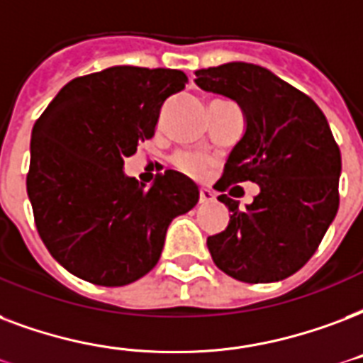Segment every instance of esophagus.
I'll list each match as a JSON object with an SVG mask.
<instances>
[{
	"label": "esophagus",
	"instance_id": "obj_1",
	"mask_svg": "<svg viewBox=\"0 0 363 363\" xmlns=\"http://www.w3.org/2000/svg\"><path fill=\"white\" fill-rule=\"evenodd\" d=\"M215 200V196L209 188H201L200 190V203H209V201Z\"/></svg>",
	"mask_w": 363,
	"mask_h": 363
}]
</instances>
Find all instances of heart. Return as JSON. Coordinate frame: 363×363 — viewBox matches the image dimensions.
Listing matches in <instances>:
<instances>
[{
    "label": "heart",
    "mask_w": 363,
    "mask_h": 363,
    "mask_svg": "<svg viewBox=\"0 0 363 363\" xmlns=\"http://www.w3.org/2000/svg\"><path fill=\"white\" fill-rule=\"evenodd\" d=\"M173 162L181 171L190 173V175H201V171L206 167V157L200 154H194V152H179Z\"/></svg>",
    "instance_id": "heart-1"
}]
</instances>
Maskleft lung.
I'll use <instances>...</instances> for the list:
<instances>
[{"instance_id": "obj_1", "label": "left lung", "mask_w": 363, "mask_h": 363, "mask_svg": "<svg viewBox=\"0 0 363 363\" xmlns=\"http://www.w3.org/2000/svg\"><path fill=\"white\" fill-rule=\"evenodd\" d=\"M194 74L200 89L238 102L245 123L215 186L261 188L245 209L218 196L232 215L207 249L240 281L286 280L314 255L339 209L341 152L328 120L311 96L262 66L226 62Z\"/></svg>"}]
</instances>
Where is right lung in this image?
<instances>
[{"instance_id":"1","label":"right lung","mask_w":363,"mask_h":363,"mask_svg":"<svg viewBox=\"0 0 363 363\" xmlns=\"http://www.w3.org/2000/svg\"><path fill=\"white\" fill-rule=\"evenodd\" d=\"M184 83L181 70L112 66L66 83L35 121L28 198L49 253L77 278L96 286L143 278L160 261L171 220L200 200L179 171L145 188L123 169Z\"/></svg>"}]
</instances>
